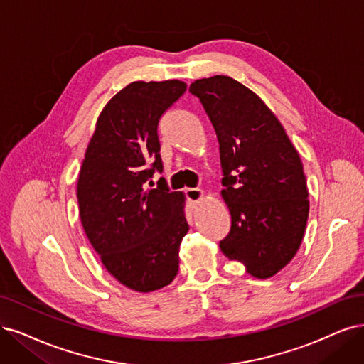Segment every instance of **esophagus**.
Returning <instances> with one entry per match:
<instances>
[{"mask_svg":"<svg viewBox=\"0 0 364 364\" xmlns=\"http://www.w3.org/2000/svg\"><path fill=\"white\" fill-rule=\"evenodd\" d=\"M184 193H186V198L192 200V203H198V200L203 199L204 196V192L200 189H193V187H187V189H184Z\"/></svg>","mask_w":364,"mask_h":364,"instance_id":"34e87169","label":"esophagus"}]
</instances>
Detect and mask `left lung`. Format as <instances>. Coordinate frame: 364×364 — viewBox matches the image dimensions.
<instances>
[{"label": "left lung", "instance_id": "1", "mask_svg": "<svg viewBox=\"0 0 364 364\" xmlns=\"http://www.w3.org/2000/svg\"><path fill=\"white\" fill-rule=\"evenodd\" d=\"M189 91L219 141L222 196L231 213L230 234L219 246L253 277H272L295 257L306 230L309 193L300 156L274 114L235 79H198Z\"/></svg>", "mask_w": 364, "mask_h": 364}]
</instances>
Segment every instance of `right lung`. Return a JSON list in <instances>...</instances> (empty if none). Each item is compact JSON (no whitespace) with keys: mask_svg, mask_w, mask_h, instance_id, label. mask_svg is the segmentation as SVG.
<instances>
[{"mask_svg":"<svg viewBox=\"0 0 364 364\" xmlns=\"http://www.w3.org/2000/svg\"><path fill=\"white\" fill-rule=\"evenodd\" d=\"M186 92L181 80L132 82L97 119L77 180L80 222L106 270L139 292L169 285L189 231L184 196L161 173L159 121Z\"/></svg>","mask_w":364,"mask_h":364,"instance_id":"right-lung-1","label":"right lung"}]
</instances>
